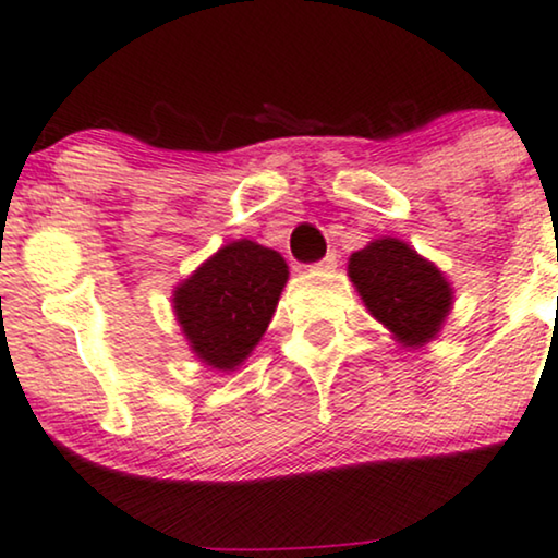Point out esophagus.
<instances>
[{"label":"esophagus","mask_w":558,"mask_h":558,"mask_svg":"<svg viewBox=\"0 0 558 558\" xmlns=\"http://www.w3.org/2000/svg\"><path fill=\"white\" fill-rule=\"evenodd\" d=\"M336 264H339V253L331 251L326 258L318 260V264H315L313 268H320V271H331V268H336Z\"/></svg>","instance_id":"34e87169"}]
</instances>
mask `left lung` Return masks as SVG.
Returning <instances> with one entry per match:
<instances>
[{
  "label": "left lung",
  "mask_w": 558,
  "mask_h": 558,
  "mask_svg": "<svg viewBox=\"0 0 558 558\" xmlns=\"http://www.w3.org/2000/svg\"><path fill=\"white\" fill-rule=\"evenodd\" d=\"M349 277L369 315L403 347H424L450 315V281L432 260L418 256L398 238L373 240L352 253Z\"/></svg>",
  "instance_id": "8db88e82"
}]
</instances>
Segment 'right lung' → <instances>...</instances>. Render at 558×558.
<instances>
[{
  "instance_id": "add662e5",
  "label": "right lung",
  "mask_w": 558,
  "mask_h": 558,
  "mask_svg": "<svg viewBox=\"0 0 558 558\" xmlns=\"http://www.w3.org/2000/svg\"><path fill=\"white\" fill-rule=\"evenodd\" d=\"M290 268L271 247L232 240L173 292V311L191 352L232 373L251 356L277 313Z\"/></svg>"
}]
</instances>
